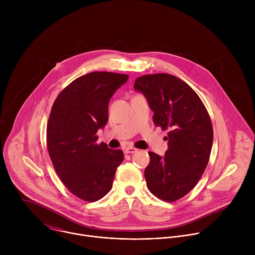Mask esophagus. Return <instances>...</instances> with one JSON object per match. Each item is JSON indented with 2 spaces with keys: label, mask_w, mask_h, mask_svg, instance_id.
I'll use <instances>...</instances> for the list:
<instances>
[{
  "label": "esophagus",
  "mask_w": 255,
  "mask_h": 255,
  "mask_svg": "<svg viewBox=\"0 0 255 255\" xmlns=\"http://www.w3.org/2000/svg\"><path fill=\"white\" fill-rule=\"evenodd\" d=\"M137 151H138V149L135 148V147H132V146L126 147V148L124 149V152H125V153H135V152H137Z\"/></svg>",
  "instance_id": "esophagus-1"
}]
</instances>
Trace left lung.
Here are the masks:
<instances>
[{"label":"left lung","mask_w":255,"mask_h":255,"mask_svg":"<svg viewBox=\"0 0 255 255\" xmlns=\"http://www.w3.org/2000/svg\"><path fill=\"white\" fill-rule=\"evenodd\" d=\"M134 89L146 97L154 125L168 131L165 155L148 153L146 185L158 199L177 201L195 188L209 162L213 144L209 113L187 83L168 74L142 76Z\"/></svg>","instance_id":"8db88e82"}]
</instances>
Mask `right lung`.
Wrapping results in <instances>:
<instances>
[{"label":"right lung","instance_id":"add662e5","mask_svg":"<svg viewBox=\"0 0 255 255\" xmlns=\"http://www.w3.org/2000/svg\"><path fill=\"white\" fill-rule=\"evenodd\" d=\"M128 75L93 71L71 82L57 96L47 122L46 144L53 167L67 190L87 202L106 196L124 154L97 144L109 119L113 94Z\"/></svg>","mask_w":255,"mask_h":255}]
</instances>
